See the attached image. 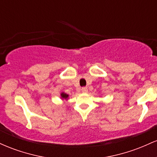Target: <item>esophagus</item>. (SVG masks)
Wrapping results in <instances>:
<instances>
[{"label":"esophagus","instance_id":"esophagus-1","mask_svg":"<svg viewBox=\"0 0 157 157\" xmlns=\"http://www.w3.org/2000/svg\"><path fill=\"white\" fill-rule=\"evenodd\" d=\"M81 91H82V92H83V93L88 92V88L87 87H82V89H81Z\"/></svg>","mask_w":157,"mask_h":157}]
</instances>
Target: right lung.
Instances as JSON below:
<instances>
[{
    "instance_id": "obj_1",
    "label": "right lung",
    "mask_w": 157,
    "mask_h": 157,
    "mask_svg": "<svg viewBox=\"0 0 157 157\" xmlns=\"http://www.w3.org/2000/svg\"><path fill=\"white\" fill-rule=\"evenodd\" d=\"M61 97H62L63 99H66V98H68V94H65V93H61Z\"/></svg>"
}]
</instances>
